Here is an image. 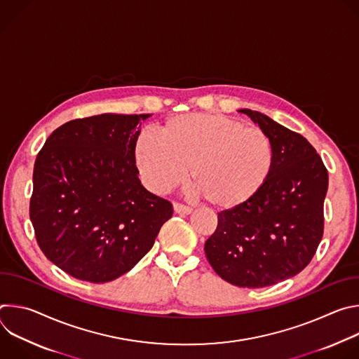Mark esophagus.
I'll return each mask as SVG.
<instances>
[{"instance_id":"obj_1","label":"esophagus","mask_w":359,"mask_h":359,"mask_svg":"<svg viewBox=\"0 0 359 359\" xmlns=\"http://www.w3.org/2000/svg\"><path fill=\"white\" fill-rule=\"evenodd\" d=\"M173 209L179 215H190L193 212L191 208H189V206H186V204H182V203H173Z\"/></svg>"}]
</instances>
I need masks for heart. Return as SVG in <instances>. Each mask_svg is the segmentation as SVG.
<instances>
[{"mask_svg": "<svg viewBox=\"0 0 359 359\" xmlns=\"http://www.w3.org/2000/svg\"><path fill=\"white\" fill-rule=\"evenodd\" d=\"M155 137L140 133L133 144L137 170L156 193L190 182L216 209L243 206L266 186L273 168V146L257 126L217 114L169 118Z\"/></svg>", "mask_w": 359, "mask_h": 359, "instance_id": "obj_1", "label": "heart"}]
</instances>
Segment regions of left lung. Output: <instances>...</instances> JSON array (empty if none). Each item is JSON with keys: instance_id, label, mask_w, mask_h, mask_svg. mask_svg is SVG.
Returning <instances> with one entry per match:
<instances>
[{"instance_id": "8db88e82", "label": "left lung", "mask_w": 359, "mask_h": 359, "mask_svg": "<svg viewBox=\"0 0 359 359\" xmlns=\"http://www.w3.org/2000/svg\"><path fill=\"white\" fill-rule=\"evenodd\" d=\"M273 146V168L262 191L217 215L204 244L213 270L227 283L260 288L302 271L324 234L328 172L313 144L267 115L241 109Z\"/></svg>"}]
</instances>
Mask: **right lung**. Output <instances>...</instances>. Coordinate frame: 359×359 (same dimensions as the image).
Wrapping results in <instances>:
<instances>
[{
    "label": "right lung",
    "mask_w": 359,
    "mask_h": 359,
    "mask_svg": "<svg viewBox=\"0 0 359 359\" xmlns=\"http://www.w3.org/2000/svg\"><path fill=\"white\" fill-rule=\"evenodd\" d=\"M150 115L74 119L49 135L34 165L29 219L46 259L69 276L107 283L128 273L172 217L137 177L133 144Z\"/></svg>",
    "instance_id": "right-lung-1"
}]
</instances>
